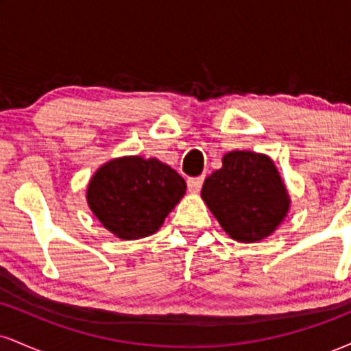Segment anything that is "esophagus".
<instances>
[{"label": "esophagus", "mask_w": 351, "mask_h": 351, "mask_svg": "<svg viewBox=\"0 0 351 351\" xmlns=\"http://www.w3.org/2000/svg\"><path fill=\"white\" fill-rule=\"evenodd\" d=\"M203 181H204V178L203 176H196V178H188V189L191 193H198L199 189H201V186H203Z\"/></svg>", "instance_id": "34e87169"}]
</instances>
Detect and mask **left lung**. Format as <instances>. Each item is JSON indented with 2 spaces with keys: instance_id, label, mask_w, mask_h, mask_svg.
<instances>
[{
  "instance_id": "8db88e82",
  "label": "left lung",
  "mask_w": 351,
  "mask_h": 351,
  "mask_svg": "<svg viewBox=\"0 0 351 351\" xmlns=\"http://www.w3.org/2000/svg\"><path fill=\"white\" fill-rule=\"evenodd\" d=\"M201 198L221 228L239 243L271 236L291 204L272 160L263 153L241 150L223 156V168L204 180Z\"/></svg>"
}]
</instances>
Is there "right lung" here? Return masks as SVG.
I'll use <instances>...</instances> for the list:
<instances>
[{
    "label": "right lung",
    "mask_w": 351,
    "mask_h": 351,
    "mask_svg": "<svg viewBox=\"0 0 351 351\" xmlns=\"http://www.w3.org/2000/svg\"><path fill=\"white\" fill-rule=\"evenodd\" d=\"M184 191V180L160 160L122 156L95 171L87 203L104 228L132 241L158 231Z\"/></svg>",
    "instance_id": "1"
}]
</instances>
